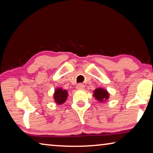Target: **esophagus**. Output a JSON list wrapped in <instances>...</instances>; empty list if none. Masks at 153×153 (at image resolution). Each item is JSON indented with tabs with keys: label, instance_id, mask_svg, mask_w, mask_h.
<instances>
[{
	"label": "esophagus",
	"instance_id": "1",
	"mask_svg": "<svg viewBox=\"0 0 153 153\" xmlns=\"http://www.w3.org/2000/svg\"><path fill=\"white\" fill-rule=\"evenodd\" d=\"M76 88L77 89H79V90H81V89H83L84 88V85L83 84H78L76 86Z\"/></svg>",
	"mask_w": 153,
	"mask_h": 153
}]
</instances>
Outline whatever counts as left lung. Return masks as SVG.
I'll use <instances>...</instances> for the list:
<instances>
[{"label": "left lung", "instance_id": "1", "mask_svg": "<svg viewBox=\"0 0 153 153\" xmlns=\"http://www.w3.org/2000/svg\"><path fill=\"white\" fill-rule=\"evenodd\" d=\"M94 97L100 102L105 101L108 98V93L102 88H97L94 90Z\"/></svg>", "mask_w": 153, "mask_h": 153}]
</instances>
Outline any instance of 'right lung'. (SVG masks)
<instances>
[{
	"mask_svg": "<svg viewBox=\"0 0 153 153\" xmlns=\"http://www.w3.org/2000/svg\"><path fill=\"white\" fill-rule=\"evenodd\" d=\"M67 92L65 90L61 88H57L55 90V94H54V98L56 103L61 104L65 101L67 97Z\"/></svg>",
	"mask_w": 153,
	"mask_h": 153,
	"instance_id": "right-lung-1",
	"label": "right lung"
}]
</instances>
